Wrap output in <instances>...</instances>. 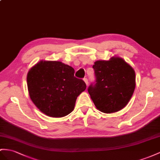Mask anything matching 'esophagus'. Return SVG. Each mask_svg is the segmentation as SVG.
Returning a JSON list of instances; mask_svg holds the SVG:
<instances>
[{
    "label": "esophagus",
    "mask_w": 160,
    "mask_h": 160,
    "mask_svg": "<svg viewBox=\"0 0 160 160\" xmlns=\"http://www.w3.org/2000/svg\"><path fill=\"white\" fill-rule=\"evenodd\" d=\"M83 80H84V82L86 83V84H87V86H88V79L87 78H84Z\"/></svg>",
    "instance_id": "34e87169"
}]
</instances>
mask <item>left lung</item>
Here are the masks:
<instances>
[{
  "instance_id": "obj_1",
  "label": "left lung",
  "mask_w": 160,
  "mask_h": 160,
  "mask_svg": "<svg viewBox=\"0 0 160 160\" xmlns=\"http://www.w3.org/2000/svg\"><path fill=\"white\" fill-rule=\"evenodd\" d=\"M95 81L88 92L97 109L103 113L120 111L128 103L135 88V72L120 57L97 61L92 65Z\"/></svg>"
}]
</instances>
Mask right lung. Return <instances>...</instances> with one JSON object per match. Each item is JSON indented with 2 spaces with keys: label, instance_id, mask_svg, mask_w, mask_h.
<instances>
[{
  "label": "right lung",
  "instance_id": "right-lung-1",
  "mask_svg": "<svg viewBox=\"0 0 160 160\" xmlns=\"http://www.w3.org/2000/svg\"><path fill=\"white\" fill-rule=\"evenodd\" d=\"M74 69L60 61H41L28 73L30 99L41 112L53 118L68 115L78 96L87 88L74 76Z\"/></svg>",
  "mask_w": 160,
  "mask_h": 160
}]
</instances>
